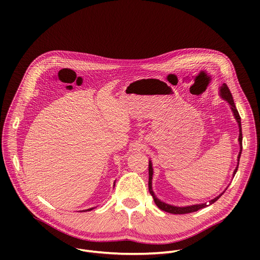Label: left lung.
Masks as SVG:
<instances>
[{
  "label": "left lung",
  "instance_id": "left-lung-1",
  "mask_svg": "<svg viewBox=\"0 0 260 260\" xmlns=\"http://www.w3.org/2000/svg\"><path fill=\"white\" fill-rule=\"evenodd\" d=\"M220 95L221 98L223 99L224 101H226L230 106H231V109L233 111L234 113V116L239 124V131H240V134H239V143H240V153H239V156H238V166L236 168V170L234 171V176L236 175L237 171H238V168H239V161H240V157H241V153H242V142H243V135H242V124H241V117H240V114L238 112V110L236 108V105H235V102H234V99H233V95H232V92L230 90V88L228 87V85L225 83L222 84L220 86ZM152 176H153V169H152V162L151 160H149V181H148V187H149V192L150 194L152 196L153 200H154V203L156 204V206L165 211V212H168V213H171V214H187V213H192V212H197L198 210L200 209H203L205 207H207V204H200V205H192V206H187V207H177V206H173V205H169L162 201H160L159 199L156 198V196L154 194L153 190H152ZM224 193V191L222 192L221 194H219L218 197H216L215 199H213L212 201L209 202L210 205L214 204L222 194Z\"/></svg>",
  "mask_w": 260,
  "mask_h": 260
}]
</instances>
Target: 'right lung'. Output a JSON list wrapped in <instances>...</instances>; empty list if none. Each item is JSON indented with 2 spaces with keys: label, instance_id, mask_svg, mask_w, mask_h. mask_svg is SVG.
<instances>
[{
  "label": "right lung",
  "instance_id": "1",
  "mask_svg": "<svg viewBox=\"0 0 260 260\" xmlns=\"http://www.w3.org/2000/svg\"><path fill=\"white\" fill-rule=\"evenodd\" d=\"M92 209H93V208H90V209H87V210H86V211H91V210H92Z\"/></svg>",
  "mask_w": 260,
  "mask_h": 260
}]
</instances>
